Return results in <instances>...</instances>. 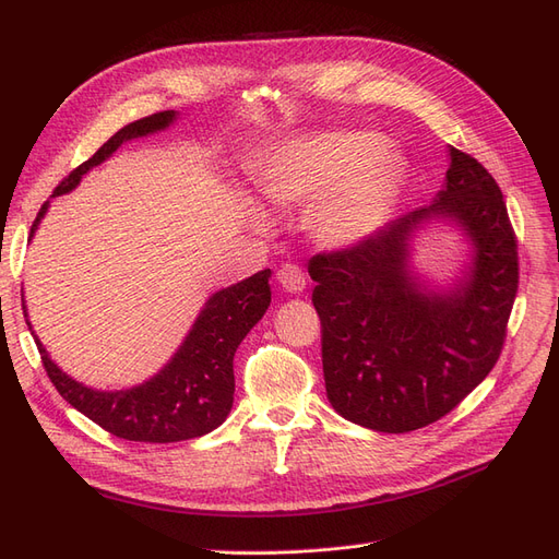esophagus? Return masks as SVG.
<instances>
[{
  "label": "esophagus",
  "instance_id": "esophagus-1",
  "mask_svg": "<svg viewBox=\"0 0 559 559\" xmlns=\"http://www.w3.org/2000/svg\"><path fill=\"white\" fill-rule=\"evenodd\" d=\"M277 282L286 294H300L302 289H306V275H302V270L294 263H286L280 267Z\"/></svg>",
  "mask_w": 559,
  "mask_h": 559
}]
</instances>
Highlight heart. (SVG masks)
I'll use <instances>...</instances> for the list:
<instances>
[{
    "instance_id": "heart-1",
    "label": "heart",
    "mask_w": 559,
    "mask_h": 559,
    "mask_svg": "<svg viewBox=\"0 0 559 559\" xmlns=\"http://www.w3.org/2000/svg\"><path fill=\"white\" fill-rule=\"evenodd\" d=\"M411 160L368 130H321L277 144L257 170V191L270 210L308 207L310 238L329 251L368 242L399 210ZM253 222L265 226L261 216Z\"/></svg>"
}]
</instances>
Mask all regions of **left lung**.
<instances>
[{"label": "left lung", "instance_id": "left-lung-1", "mask_svg": "<svg viewBox=\"0 0 559 559\" xmlns=\"http://www.w3.org/2000/svg\"><path fill=\"white\" fill-rule=\"evenodd\" d=\"M448 154L431 205L308 265L329 403L373 431L405 433L441 419L501 354L518 292L515 235L492 175L454 146ZM431 223L450 225L467 245V263L448 285L412 261L416 235Z\"/></svg>", "mask_w": 559, "mask_h": 559}]
</instances>
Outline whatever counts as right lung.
<instances>
[{
  "label": "right lung",
  "mask_w": 559,
  "mask_h": 559,
  "mask_svg": "<svg viewBox=\"0 0 559 559\" xmlns=\"http://www.w3.org/2000/svg\"><path fill=\"white\" fill-rule=\"evenodd\" d=\"M179 111H160L154 116L140 118L118 130L111 140L95 151V156L58 183L50 198L72 193L81 179L93 167L111 158L121 144L148 138V134L163 132L177 123ZM50 207L46 200L35 224L29 230V240L41 224ZM270 270L251 275L226 289L214 292L202 310L198 312L193 326L186 333L181 345L156 376L148 380L126 386V389H95L67 376L64 370L50 359L48 349L35 335L41 361L50 382L56 384L60 396L79 413L93 419L105 431L138 443H177L189 438L205 436L224 425L235 394L233 357L240 347L245 335L259 324L270 306ZM23 312L27 308L23 300Z\"/></svg>",
  "instance_id": "right-lung-1"
}]
</instances>
